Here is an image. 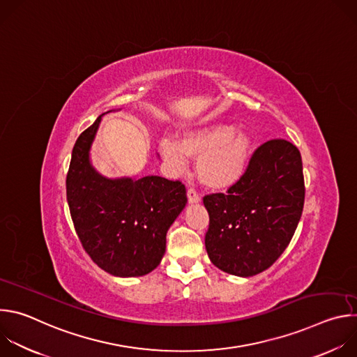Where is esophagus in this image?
<instances>
[{"label": "esophagus", "instance_id": "34e87169", "mask_svg": "<svg viewBox=\"0 0 357 357\" xmlns=\"http://www.w3.org/2000/svg\"><path fill=\"white\" fill-rule=\"evenodd\" d=\"M199 200H200L199 193H197L193 188H189V189H188V202H189V203H197Z\"/></svg>", "mask_w": 357, "mask_h": 357}]
</instances>
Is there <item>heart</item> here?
<instances>
[{"mask_svg":"<svg viewBox=\"0 0 357 357\" xmlns=\"http://www.w3.org/2000/svg\"><path fill=\"white\" fill-rule=\"evenodd\" d=\"M254 138L231 124L216 123L183 134L178 141L164 139L161 154L176 171L186 168L188 158L197 160L200 182L212 189H227L245 172Z\"/></svg>","mask_w":357,"mask_h":357,"instance_id":"1","label":"heart"}]
</instances>
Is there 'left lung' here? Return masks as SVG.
Masks as SVG:
<instances>
[{
    "mask_svg": "<svg viewBox=\"0 0 357 357\" xmlns=\"http://www.w3.org/2000/svg\"><path fill=\"white\" fill-rule=\"evenodd\" d=\"M303 200L298 148L287 139L264 142L227 193L203 197L209 213L205 245L211 261L237 277L263 273L289 244Z\"/></svg>",
    "mask_w": 357,
    "mask_h": 357,
    "instance_id": "1",
    "label": "left lung"
}]
</instances>
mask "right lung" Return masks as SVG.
<instances>
[{
  "mask_svg": "<svg viewBox=\"0 0 357 357\" xmlns=\"http://www.w3.org/2000/svg\"><path fill=\"white\" fill-rule=\"evenodd\" d=\"M101 116L72 151L66 196L77 237L90 259L116 277H139L161 263L167 231L188 197L181 181L161 176L109 179L90 162Z\"/></svg>",
  "mask_w": 357,
  "mask_h": 357,
  "instance_id": "1",
  "label": "right lung"
}]
</instances>
